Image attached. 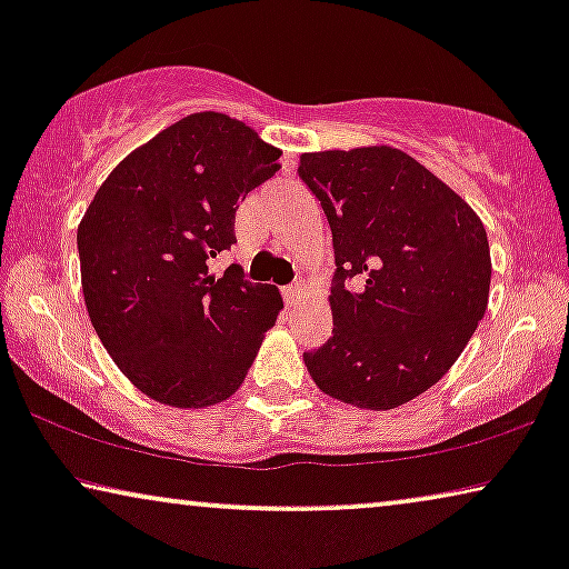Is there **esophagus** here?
Returning a JSON list of instances; mask_svg holds the SVG:
<instances>
[{"mask_svg": "<svg viewBox=\"0 0 569 569\" xmlns=\"http://www.w3.org/2000/svg\"><path fill=\"white\" fill-rule=\"evenodd\" d=\"M302 284H292V287H284L282 295H284V302L287 306H298V302L302 300Z\"/></svg>", "mask_w": 569, "mask_h": 569, "instance_id": "obj_1", "label": "esophagus"}]
</instances>
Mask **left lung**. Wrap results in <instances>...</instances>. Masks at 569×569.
Returning <instances> with one entry per match:
<instances>
[{"label":"left lung","mask_w":569,"mask_h":569,"mask_svg":"<svg viewBox=\"0 0 569 569\" xmlns=\"http://www.w3.org/2000/svg\"><path fill=\"white\" fill-rule=\"evenodd\" d=\"M333 238V331L306 352L331 399L396 409L453 368L489 302L487 230L422 162L396 147L300 154ZM352 281V286H347Z\"/></svg>","instance_id":"1"}]
</instances>
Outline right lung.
<instances>
[{"instance_id":"1","label":"right lung","mask_w":569,"mask_h":569,"mask_svg":"<svg viewBox=\"0 0 569 569\" xmlns=\"http://www.w3.org/2000/svg\"><path fill=\"white\" fill-rule=\"evenodd\" d=\"M282 150L243 121L201 111L111 170L80 228L82 295L119 370L150 399L204 409L246 380L279 310L277 287L209 259L236 243V209Z\"/></svg>"}]
</instances>
